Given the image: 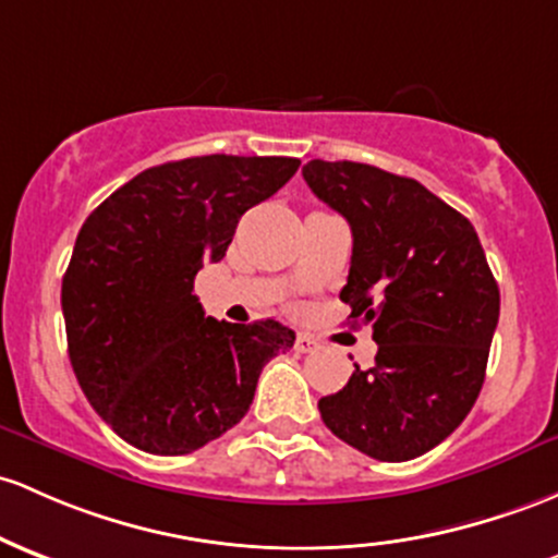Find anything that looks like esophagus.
Listing matches in <instances>:
<instances>
[{"label":"esophagus","instance_id":"34e87169","mask_svg":"<svg viewBox=\"0 0 558 558\" xmlns=\"http://www.w3.org/2000/svg\"><path fill=\"white\" fill-rule=\"evenodd\" d=\"M315 349H317L315 336H310V333H299L296 336V352L310 354V352H315Z\"/></svg>","mask_w":558,"mask_h":558}]
</instances>
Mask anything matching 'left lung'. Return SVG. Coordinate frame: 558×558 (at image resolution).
<instances>
[{"instance_id": "8db88e82", "label": "left lung", "mask_w": 558, "mask_h": 558, "mask_svg": "<svg viewBox=\"0 0 558 558\" xmlns=\"http://www.w3.org/2000/svg\"><path fill=\"white\" fill-rule=\"evenodd\" d=\"M312 193L352 228L341 302L373 323L371 368L317 402L347 445L376 461L424 456L450 437L485 384L500 291L474 225L434 193L378 167L310 161Z\"/></svg>"}]
</instances>
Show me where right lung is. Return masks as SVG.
<instances>
[{"label":"right lung","mask_w":558,"mask_h":558,"mask_svg":"<svg viewBox=\"0 0 558 558\" xmlns=\"http://www.w3.org/2000/svg\"><path fill=\"white\" fill-rule=\"evenodd\" d=\"M299 163L225 153L169 161L140 171L82 225L60 293L69 357L124 442L153 456L204 448L246 415L267 360L293 347L278 320L206 317L193 283Z\"/></svg>","instance_id":"right-lung-1"}]
</instances>
